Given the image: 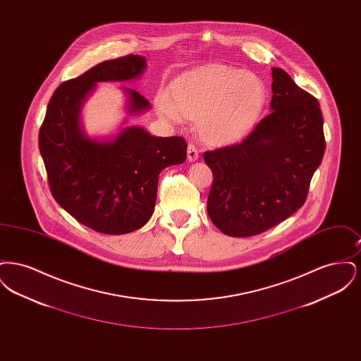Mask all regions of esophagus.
Returning <instances> with one entry per match:
<instances>
[{
    "instance_id": "obj_1",
    "label": "esophagus",
    "mask_w": 361,
    "mask_h": 361,
    "mask_svg": "<svg viewBox=\"0 0 361 361\" xmlns=\"http://www.w3.org/2000/svg\"><path fill=\"white\" fill-rule=\"evenodd\" d=\"M199 158V150L193 143L188 145V161L189 162H195Z\"/></svg>"
}]
</instances>
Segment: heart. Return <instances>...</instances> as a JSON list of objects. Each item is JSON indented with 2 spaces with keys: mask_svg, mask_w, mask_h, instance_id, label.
<instances>
[{
  "mask_svg": "<svg viewBox=\"0 0 361 361\" xmlns=\"http://www.w3.org/2000/svg\"><path fill=\"white\" fill-rule=\"evenodd\" d=\"M267 103V87L257 75L224 65H209L177 80L173 97L157 96L159 112L172 121H199L203 137L231 142L247 134Z\"/></svg>",
  "mask_w": 361,
  "mask_h": 361,
  "instance_id": "obj_1",
  "label": "heart"
}]
</instances>
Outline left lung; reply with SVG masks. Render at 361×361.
<instances>
[{"label": "left lung", "mask_w": 361, "mask_h": 361, "mask_svg": "<svg viewBox=\"0 0 361 361\" xmlns=\"http://www.w3.org/2000/svg\"><path fill=\"white\" fill-rule=\"evenodd\" d=\"M272 112L240 142L204 153L212 171L209 219L230 237H252L305 204L325 153L318 100L272 69Z\"/></svg>", "instance_id": "obj_1"}]
</instances>
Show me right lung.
Masks as SVG:
<instances>
[{"mask_svg":"<svg viewBox=\"0 0 361 361\" xmlns=\"http://www.w3.org/2000/svg\"><path fill=\"white\" fill-rule=\"evenodd\" d=\"M146 61L134 54L104 61L77 78L62 82L47 105L39 130V150L55 202L86 227L111 235L135 231L150 219L159 173L183 164V137H158L140 127H127L115 140L82 135L78 115L97 82L137 77ZM131 112L150 103L128 89Z\"/></svg>","mask_w":361,"mask_h":361,"instance_id":"1","label":"right lung"}]
</instances>
